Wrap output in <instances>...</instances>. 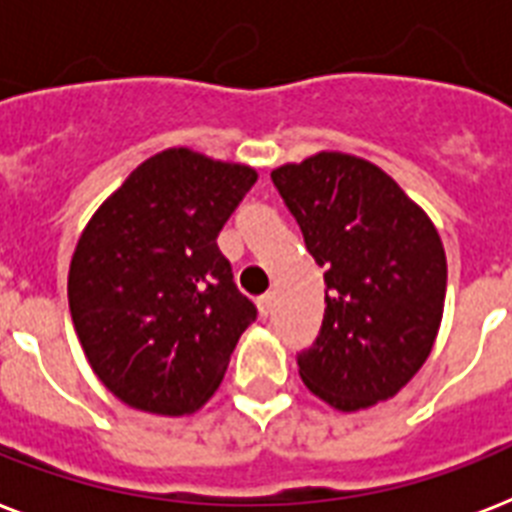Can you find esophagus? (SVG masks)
<instances>
[{"label":"esophagus","mask_w":512,"mask_h":512,"mask_svg":"<svg viewBox=\"0 0 512 512\" xmlns=\"http://www.w3.org/2000/svg\"><path fill=\"white\" fill-rule=\"evenodd\" d=\"M257 307H260V315L268 318L273 313V294H263V297H257Z\"/></svg>","instance_id":"1"}]
</instances>
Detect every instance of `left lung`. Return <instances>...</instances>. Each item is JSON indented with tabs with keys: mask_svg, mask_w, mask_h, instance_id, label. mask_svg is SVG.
I'll return each instance as SVG.
<instances>
[{
	"mask_svg": "<svg viewBox=\"0 0 512 512\" xmlns=\"http://www.w3.org/2000/svg\"><path fill=\"white\" fill-rule=\"evenodd\" d=\"M323 268L326 313L297 355L315 397L352 413L389 400L431 355L447 257L434 223L381 168L318 152L270 173Z\"/></svg>",
	"mask_w": 512,
	"mask_h": 512,
	"instance_id": "left-lung-1",
	"label": "left lung"
}]
</instances>
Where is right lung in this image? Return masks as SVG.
<instances>
[{
	"mask_svg": "<svg viewBox=\"0 0 512 512\" xmlns=\"http://www.w3.org/2000/svg\"><path fill=\"white\" fill-rule=\"evenodd\" d=\"M255 181L249 165L165 149L83 228L70 315L89 365L120 402L186 415L220 386L257 307L236 289L218 234Z\"/></svg>",
	"mask_w": 512,
	"mask_h": 512,
	"instance_id": "right-lung-1",
	"label": "right lung"
}]
</instances>
